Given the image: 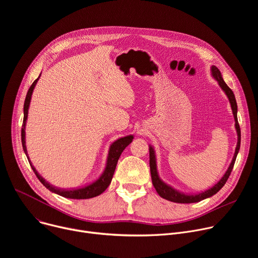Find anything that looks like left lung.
Wrapping results in <instances>:
<instances>
[{
    "label": "left lung",
    "instance_id": "8db88e82",
    "mask_svg": "<svg viewBox=\"0 0 258 258\" xmlns=\"http://www.w3.org/2000/svg\"><path fill=\"white\" fill-rule=\"evenodd\" d=\"M212 75L214 76V78L219 84V86L221 87V89L225 92L226 96L229 99V102L231 105V109H232V113L234 116V121H235V129L237 132V145L235 148V152L232 158V161L227 169V171L225 172V174L223 175L222 179L218 182L214 187H212L211 189L200 193V194H195V195H186L183 194L179 191L174 190L173 188H171L170 186L166 185L165 183H163L159 176H158L157 173V166H156V158H155V153L152 147H150V168H151V175H152V183L156 189V191L158 192L161 197L165 198V200L169 201V202H173V203H179V204H191V203H198L205 198L211 197L212 195L216 194L218 191H219L226 183V181L228 180V177L231 173V170L233 168L235 159H236V155L239 153L240 150V146H241V128L239 125V122H237V115H236V111H237V105H236V101H235V97L233 92L231 91V89L225 84V82L223 81L221 72L219 71L216 66H212Z\"/></svg>",
    "mask_w": 258,
    "mask_h": 258
}]
</instances>
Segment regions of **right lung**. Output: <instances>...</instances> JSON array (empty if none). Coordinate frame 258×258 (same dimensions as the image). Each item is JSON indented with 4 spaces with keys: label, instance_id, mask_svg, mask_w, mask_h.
I'll use <instances>...</instances> for the list:
<instances>
[{
    "label": "right lung",
    "instance_id": "obj_1",
    "mask_svg": "<svg viewBox=\"0 0 258 258\" xmlns=\"http://www.w3.org/2000/svg\"><path fill=\"white\" fill-rule=\"evenodd\" d=\"M39 77L36 79V81H34L32 86L30 87V89L27 93V96H26L25 105H24V123H23V128H22V144H23V148H24L26 155H28V154H27L26 141H25V126H26L27 117H28V109H29V105H30V101H31V96H32L33 90L38 82ZM132 140H133V136L129 135V136H126V137H123V138H120V140L115 141L110 146L109 154H108V158H107V164H106L105 170L102 173V175L93 184H91L87 187L81 188V189H76V190H61V189H56V188L52 187L47 182H45L43 177L36 171V169L31 164V162L30 161L29 162H30V165L32 166V169L34 170L36 176L39 179V181H40L48 190H50L58 195H61V196H64L66 198H73V200H87V198H92V197L100 195L103 191L106 190V188L109 186V184L111 182L118 158H120V156H121L122 152L125 150V148L129 144H131ZM28 160H29V157H28Z\"/></svg>",
    "mask_w": 258,
    "mask_h": 258
}]
</instances>
